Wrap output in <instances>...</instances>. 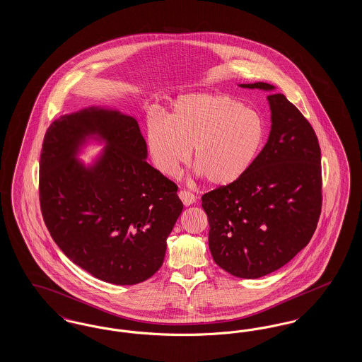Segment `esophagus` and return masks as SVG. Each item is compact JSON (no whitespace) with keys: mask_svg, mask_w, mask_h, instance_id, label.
<instances>
[{"mask_svg":"<svg viewBox=\"0 0 362 362\" xmlns=\"http://www.w3.org/2000/svg\"><path fill=\"white\" fill-rule=\"evenodd\" d=\"M179 198L182 199V202H183L185 206H189V205H192V204L195 202V197H194L189 191H186V189H183V191L179 192Z\"/></svg>","mask_w":362,"mask_h":362,"instance_id":"1","label":"esophagus"}]
</instances>
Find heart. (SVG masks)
Wrapping results in <instances>:
<instances>
[{
    "instance_id": "1",
    "label": "heart",
    "mask_w": 362,
    "mask_h": 362,
    "mask_svg": "<svg viewBox=\"0 0 362 362\" xmlns=\"http://www.w3.org/2000/svg\"><path fill=\"white\" fill-rule=\"evenodd\" d=\"M258 114L226 95L195 93L173 104L167 121L152 119L146 142L156 170L176 176L192 149L194 165L214 186H229L251 168L263 144Z\"/></svg>"
}]
</instances>
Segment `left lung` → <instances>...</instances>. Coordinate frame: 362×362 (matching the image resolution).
<instances>
[{
    "label": "left lung",
    "instance_id": "1",
    "mask_svg": "<svg viewBox=\"0 0 362 362\" xmlns=\"http://www.w3.org/2000/svg\"><path fill=\"white\" fill-rule=\"evenodd\" d=\"M239 86L269 92L270 134L247 173L204 194L202 207L214 262L232 276L254 279L310 243L322 210V155L310 122L276 86Z\"/></svg>",
    "mask_w": 362,
    "mask_h": 362
}]
</instances>
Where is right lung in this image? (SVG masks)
I'll return each instance as SVG.
<instances>
[{
  "label": "right lung",
  "mask_w": 362,
  "mask_h": 362,
  "mask_svg": "<svg viewBox=\"0 0 362 362\" xmlns=\"http://www.w3.org/2000/svg\"><path fill=\"white\" fill-rule=\"evenodd\" d=\"M90 144L104 149L86 163L79 156ZM146 158L137 119L107 105L59 117L43 139V220L62 252L104 282L153 276L183 210L177 186Z\"/></svg>",
  "instance_id": "right-lung-1"
}]
</instances>
